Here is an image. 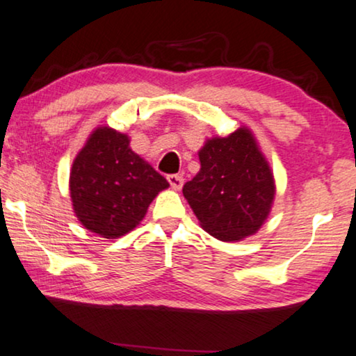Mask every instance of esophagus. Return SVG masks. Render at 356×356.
Masks as SVG:
<instances>
[{"mask_svg": "<svg viewBox=\"0 0 356 356\" xmlns=\"http://www.w3.org/2000/svg\"><path fill=\"white\" fill-rule=\"evenodd\" d=\"M168 183H170V186H172L173 189H177V191H178V189L183 188L184 179H183L181 175H170Z\"/></svg>", "mask_w": 356, "mask_h": 356, "instance_id": "1", "label": "esophagus"}]
</instances>
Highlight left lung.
I'll list each match as a JSON object with an SVG mask.
<instances>
[{
  "mask_svg": "<svg viewBox=\"0 0 356 356\" xmlns=\"http://www.w3.org/2000/svg\"><path fill=\"white\" fill-rule=\"evenodd\" d=\"M199 162L183 194L201 227L222 241L254 235L269 217L275 181L251 131L241 126L227 138L207 139Z\"/></svg>",
  "mask_w": 356,
  "mask_h": 356,
  "instance_id": "left-lung-1",
  "label": "left lung"
}]
</instances>
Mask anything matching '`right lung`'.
Returning a JSON list of instances; mask_svg holds the SVG:
<instances>
[{
  "mask_svg": "<svg viewBox=\"0 0 356 356\" xmlns=\"http://www.w3.org/2000/svg\"><path fill=\"white\" fill-rule=\"evenodd\" d=\"M168 186L152 165L133 152L128 136L110 126L92 131L70 175L77 220L110 240L138 227L150 202Z\"/></svg>",
  "mask_w": 356,
  "mask_h": 356,
  "instance_id": "obj_1",
  "label": "right lung"
}]
</instances>
